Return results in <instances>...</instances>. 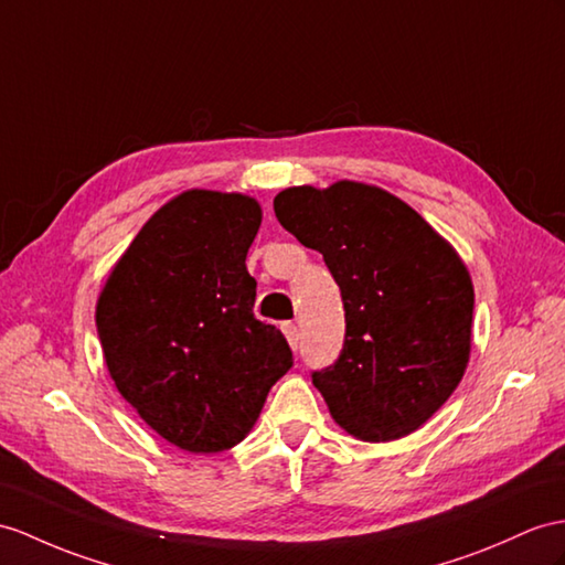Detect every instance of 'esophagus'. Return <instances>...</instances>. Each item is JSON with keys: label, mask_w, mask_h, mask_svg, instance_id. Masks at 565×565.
I'll return each instance as SVG.
<instances>
[{"label": "esophagus", "mask_w": 565, "mask_h": 565, "mask_svg": "<svg viewBox=\"0 0 565 565\" xmlns=\"http://www.w3.org/2000/svg\"><path fill=\"white\" fill-rule=\"evenodd\" d=\"M282 333H285L287 342H290V348L297 350L299 348V328L295 323H285L282 326Z\"/></svg>", "instance_id": "1"}]
</instances>
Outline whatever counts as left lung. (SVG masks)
<instances>
[{"mask_svg": "<svg viewBox=\"0 0 565 565\" xmlns=\"http://www.w3.org/2000/svg\"><path fill=\"white\" fill-rule=\"evenodd\" d=\"M273 209L287 232L323 254L342 295L340 356L311 371L330 417L371 444L417 431L470 360L475 290L460 256L379 186H292Z\"/></svg>", "mask_w": 565, "mask_h": 565, "instance_id": "obj_1", "label": "left lung"}]
</instances>
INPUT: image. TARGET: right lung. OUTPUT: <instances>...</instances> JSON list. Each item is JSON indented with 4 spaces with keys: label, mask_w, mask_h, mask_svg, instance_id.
Wrapping results in <instances>:
<instances>
[{
    "label": "right lung",
    "mask_w": 565,
    "mask_h": 565,
    "mask_svg": "<svg viewBox=\"0 0 565 565\" xmlns=\"http://www.w3.org/2000/svg\"><path fill=\"white\" fill-rule=\"evenodd\" d=\"M258 227L249 196L184 191L134 237L95 309L117 391L189 452L237 446L292 366L285 335L254 316L244 260Z\"/></svg>",
    "instance_id": "add662e5"
}]
</instances>
